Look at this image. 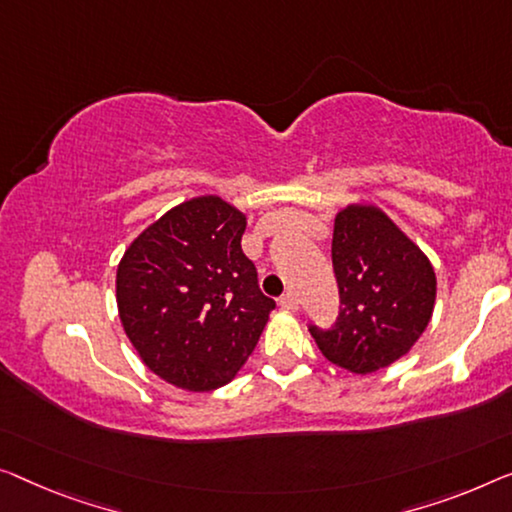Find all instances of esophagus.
<instances>
[{
	"label": "esophagus",
	"instance_id": "esophagus-1",
	"mask_svg": "<svg viewBox=\"0 0 512 512\" xmlns=\"http://www.w3.org/2000/svg\"><path fill=\"white\" fill-rule=\"evenodd\" d=\"M280 308L287 310V312H296V310H299V299H296V294L289 292V294L282 296V299H280Z\"/></svg>",
	"mask_w": 512,
	"mask_h": 512
}]
</instances>
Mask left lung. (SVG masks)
I'll return each instance as SVG.
<instances>
[{
  "mask_svg": "<svg viewBox=\"0 0 512 512\" xmlns=\"http://www.w3.org/2000/svg\"><path fill=\"white\" fill-rule=\"evenodd\" d=\"M333 269L340 317L331 331L310 326L319 352L354 375H372L411 352L437 301L434 266L377 204L335 213Z\"/></svg>",
  "mask_w": 512,
  "mask_h": 512,
  "instance_id": "8db88e82",
  "label": "left lung"
}]
</instances>
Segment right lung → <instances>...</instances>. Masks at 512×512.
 I'll list each match as a JSON object with an SVG mask.
<instances>
[{
	"mask_svg": "<svg viewBox=\"0 0 512 512\" xmlns=\"http://www.w3.org/2000/svg\"><path fill=\"white\" fill-rule=\"evenodd\" d=\"M246 213L218 195L165 211L117 266L121 326L142 363L190 393L239 375L276 303L243 255Z\"/></svg>",
	"mask_w": 512,
	"mask_h": 512,
	"instance_id": "1",
	"label": "right lung"
}]
</instances>
